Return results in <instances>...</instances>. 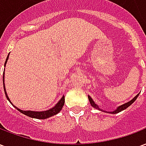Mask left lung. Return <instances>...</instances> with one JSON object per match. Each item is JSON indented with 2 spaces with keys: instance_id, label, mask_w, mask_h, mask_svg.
I'll return each mask as SVG.
<instances>
[{
  "instance_id": "1",
  "label": "left lung",
  "mask_w": 146,
  "mask_h": 146,
  "mask_svg": "<svg viewBox=\"0 0 146 146\" xmlns=\"http://www.w3.org/2000/svg\"><path fill=\"white\" fill-rule=\"evenodd\" d=\"M138 95H139V94H138V95L135 96V98H133L132 100H131V101H129L128 102H127V103H125V104L122 105V106H119V107L117 108L116 110H114V111H113V112H106V113H113V114H115V113H119V112H121V111H123V110H126L127 108L129 107L137 99V98L138 97ZM88 99H89V102H90V103H91V105H92V107L95 108V109H97V110H101V111H102V110L99 108V106H98V105L95 104V102L94 101H93V99H92L90 96L88 95Z\"/></svg>"
}]
</instances>
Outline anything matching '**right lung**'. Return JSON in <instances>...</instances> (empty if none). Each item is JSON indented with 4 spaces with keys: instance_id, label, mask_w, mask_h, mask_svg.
<instances>
[{
    "instance_id": "1",
    "label": "right lung",
    "mask_w": 146,
    "mask_h": 146,
    "mask_svg": "<svg viewBox=\"0 0 146 146\" xmlns=\"http://www.w3.org/2000/svg\"><path fill=\"white\" fill-rule=\"evenodd\" d=\"M8 56H9V54L8 55V57L6 58V61H5V66H6V63H7V62H8ZM3 85H4V90H5V95H6V97H7V99H8V101L11 102L10 101V99L8 98V95H7V92H6V90H5V71H4V73H3ZM64 103H65V96H62V98H61L59 101L58 102V103L55 106H54V107H52L51 109L48 110H46V111H41V112H36V111H30V110H27V111H25V110H21L20 109H19L16 106H15V108H16L20 113H23L25 115H27V116H30V117H32V118H36V119H47V118H49V117H51V116H54V115H56L57 113H58L60 112L62 107H63ZM11 105H13L11 102Z\"/></svg>"
}]
</instances>
